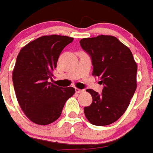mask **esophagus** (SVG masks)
Returning a JSON list of instances; mask_svg holds the SVG:
<instances>
[{"instance_id": "34e87169", "label": "esophagus", "mask_w": 153, "mask_h": 153, "mask_svg": "<svg viewBox=\"0 0 153 153\" xmlns=\"http://www.w3.org/2000/svg\"><path fill=\"white\" fill-rule=\"evenodd\" d=\"M75 92H76V93H78V94H82V93H83V92H84V90H83V89H79V88H75Z\"/></svg>"}]
</instances>
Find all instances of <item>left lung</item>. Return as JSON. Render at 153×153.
Listing matches in <instances>:
<instances>
[{"label":"left lung","mask_w":153,"mask_h":153,"mask_svg":"<svg viewBox=\"0 0 153 153\" xmlns=\"http://www.w3.org/2000/svg\"><path fill=\"white\" fill-rule=\"evenodd\" d=\"M80 45L91 56L92 74L104 85L101 94L86 89L93 101L84 113L93 125L107 126L119 120L130 105L137 88V63L130 48L114 36L82 38Z\"/></svg>","instance_id":"1"}]
</instances>
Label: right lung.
<instances>
[{"instance_id":"add662e5","label":"right lung","mask_w":153,"mask_h":153,"mask_svg":"<svg viewBox=\"0 0 153 153\" xmlns=\"http://www.w3.org/2000/svg\"><path fill=\"white\" fill-rule=\"evenodd\" d=\"M74 40L68 36H42L19 51L12 81L19 105L28 119L38 125H48L60 116L73 87L63 88L49 80L53 76L59 54Z\"/></svg>"}]
</instances>
